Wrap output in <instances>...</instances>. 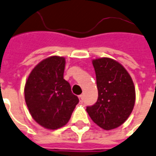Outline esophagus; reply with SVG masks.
I'll list each match as a JSON object with an SVG mask.
<instances>
[{"label":"esophagus","mask_w":156,"mask_h":156,"mask_svg":"<svg viewBox=\"0 0 156 156\" xmlns=\"http://www.w3.org/2000/svg\"><path fill=\"white\" fill-rule=\"evenodd\" d=\"M83 97H84V96H83V95H80L79 96V99H80V102H83Z\"/></svg>","instance_id":"1"}]
</instances>
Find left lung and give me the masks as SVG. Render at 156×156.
Instances as JSON below:
<instances>
[{"instance_id": "obj_1", "label": "left lung", "mask_w": 156, "mask_h": 156, "mask_svg": "<svg viewBox=\"0 0 156 156\" xmlns=\"http://www.w3.org/2000/svg\"><path fill=\"white\" fill-rule=\"evenodd\" d=\"M98 98L86 107L92 120L105 130L120 126L131 114L135 103L132 78L121 64L109 58L93 60Z\"/></svg>"}]
</instances>
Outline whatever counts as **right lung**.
<instances>
[{
	"label": "right lung",
	"instance_id": "right-lung-1",
	"mask_svg": "<svg viewBox=\"0 0 156 156\" xmlns=\"http://www.w3.org/2000/svg\"><path fill=\"white\" fill-rule=\"evenodd\" d=\"M65 63L62 57L44 59L30 73L24 88L30 114L48 129L64 126L79 102L70 84L63 79Z\"/></svg>",
	"mask_w": 156,
	"mask_h": 156
}]
</instances>
